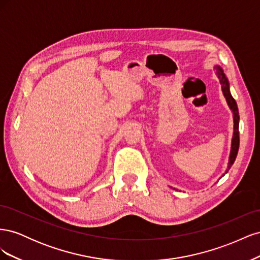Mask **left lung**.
I'll return each mask as SVG.
<instances>
[{"instance_id":"left-lung-1","label":"left lung","mask_w":260,"mask_h":260,"mask_svg":"<svg viewBox=\"0 0 260 260\" xmlns=\"http://www.w3.org/2000/svg\"><path fill=\"white\" fill-rule=\"evenodd\" d=\"M215 70L218 79L220 81V84H221V89H222V93L226 100V103L229 105L230 109L232 111L233 114V122H234V127H233V137H232V143H231V152H230V157H229V164H228V169L225 171V174L229 169L231 168V166L233 165L235 158H237V155L239 152V146H240V133H239V121H240V116H239V109H238V105L237 102L232 98L231 93H230V85H229V81H228L226 77L223 73L222 68L216 65L215 66ZM224 176V175H223Z\"/></svg>"}]
</instances>
